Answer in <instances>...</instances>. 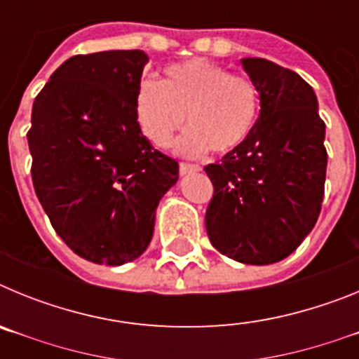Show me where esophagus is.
<instances>
[{
    "mask_svg": "<svg viewBox=\"0 0 359 359\" xmlns=\"http://www.w3.org/2000/svg\"><path fill=\"white\" fill-rule=\"evenodd\" d=\"M199 170H201V167H199V165L180 163V174H182V176H187V174H190V172H199Z\"/></svg>",
    "mask_w": 359,
    "mask_h": 359,
    "instance_id": "obj_1",
    "label": "esophagus"
}]
</instances>
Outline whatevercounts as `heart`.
<instances>
[{"label": "heart", "instance_id": "obj_1", "mask_svg": "<svg viewBox=\"0 0 359 359\" xmlns=\"http://www.w3.org/2000/svg\"><path fill=\"white\" fill-rule=\"evenodd\" d=\"M135 115L145 138L158 147L169 145L185 120L189 129L177 140V152L190 158L208 149L226 154L252 133L259 91L244 75L207 61H187L165 69L163 82L144 79L138 84Z\"/></svg>", "mask_w": 359, "mask_h": 359}]
</instances>
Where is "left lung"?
<instances>
[{"label":"left lung","instance_id":"left-lung-1","mask_svg":"<svg viewBox=\"0 0 359 359\" xmlns=\"http://www.w3.org/2000/svg\"><path fill=\"white\" fill-rule=\"evenodd\" d=\"M257 86L261 115L221 161L205 224L212 246L243 264H273L307 237L320 215L327 169L318 100L298 73L259 57L241 61Z\"/></svg>","mask_w":359,"mask_h":359}]
</instances>
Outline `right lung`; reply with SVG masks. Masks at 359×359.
I'll return each instance as SVG.
<instances>
[{
	"label": "right lung",
	"instance_id": "1",
	"mask_svg": "<svg viewBox=\"0 0 359 359\" xmlns=\"http://www.w3.org/2000/svg\"><path fill=\"white\" fill-rule=\"evenodd\" d=\"M142 50L73 55L32 107V182L53 230L95 264L120 266L147 250L163 194L180 165L136 122Z\"/></svg>",
	"mask_w": 359,
	"mask_h": 359
}]
</instances>
